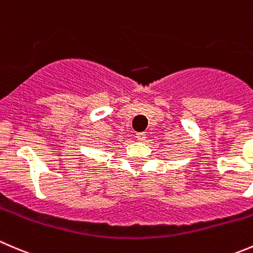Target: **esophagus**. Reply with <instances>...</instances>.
Masks as SVG:
<instances>
[{
	"mask_svg": "<svg viewBox=\"0 0 253 253\" xmlns=\"http://www.w3.org/2000/svg\"><path fill=\"white\" fill-rule=\"evenodd\" d=\"M136 139L139 140V141H144V140L146 139V134H145V132H137Z\"/></svg>",
	"mask_w": 253,
	"mask_h": 253,
	"instance_id": "esophagus-1",
	"label": "esophagus"
}]
</instances>
